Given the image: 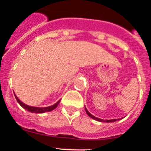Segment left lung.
I'll return each mask as SVG.
<instances>
[{
    "label": "left lung",
    "instance_id": "left-lung-1",
    "mask_svg": "<svg viewBox=\"0 0 151 151\" xmlns=\"http://www.w3.org/2000/svg\"><path fill=\"white\" fill-rule=\"evenodd\" d=\"M85 111H86V113H87V114L88 115V116H90L91 118L94 119V120H97V121H99V122H116V121L119 120V119H110V120H108V119H106V120H104V119H99V118H97V117L94 116L93 115H91L90 113H89L88 111V110L85 108Z\"/></svg>",
    "mask_w": 151,
    "mask_h": 151
}]
</instances>
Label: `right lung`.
Instances as JSON below:
<instances>
[{"mask_svg":"<svg viewBox=\"0 0 151 151\" xmlns=\"http://www.w3.org/2000/svg\"><path fill=\"white\" fill-rule=\"evenodd\" d=\"M14 95H15V97H16V99H17V102L20 104V106H22V108H24L25 110H28V111L31 112V113H46V112L51 111V110H54V109L58 106L60 101H60H58L57 103H56L55 104L52 105V106H47V107H36V106H29V105L25 104L24 103H22L20 100L19 99L16 94H14Z\"/></svg>","mask_w":151,"mask_h":151,"instance_id":"1","label":"right lung"}]
</instances>
